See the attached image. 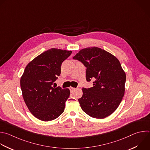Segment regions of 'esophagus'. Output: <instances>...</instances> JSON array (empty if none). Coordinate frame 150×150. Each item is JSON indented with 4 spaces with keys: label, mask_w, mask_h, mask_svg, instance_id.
I'll return each mask as SVG.
<instances>
[{
    "label": "esophagus",
    "mask_w": 150,
    "mask_h": 150,
    "mask_svg": "<svg viewBox=\"0 0 150 150\" xmlns=\"http://www.w3.org/2000/svg\"><path fill=\"white\" fill-rule=\"evenodd\" d=\"M69 90H70L71 92H73L75 90V88H73V87H70V88H69Z\"/></svg>",
    "instance_id": "34e87169"
}]
</instances>
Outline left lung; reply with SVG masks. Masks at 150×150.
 I'll list each match as a JSON object with an SVG mask.
<instances>
[{"label":"left lung","instance_id":"8db88e82","mask_svg":"<svg viewBox=\"0 0 150 150\" xmlns=\"http://www.w3.org/2000/svg\"><path fill=\"white\" fill-rule=\"evenodd\" d=\"M86 68V79L93 86L82 88L78 99L83 111L91 117L105 118L118 107L125 92L126 75L118 59L97 47L83 49L73 57Z\"/></svg>","mask_w":150,"mask_h":150}]
</instances>
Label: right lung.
<instances>
[{"label": "right lung", "mask_w": 150, "mask_h": 150, "mask_svg": "<svg viewBox=\"0 0 150 150\" xmlns=\"http://www.w3.org/2000/svg\"><path fill=\"white\" fill-rule=\"evenodd\" d=\"M72 52L52 48L36 57L25 68L21 78L23 98L32 114L41 121L54 120L64 111L70 91L56 88L53 84L61 74L62 62Z\"/></svg>", "instance_id": "obj_1"}]
</instances>
